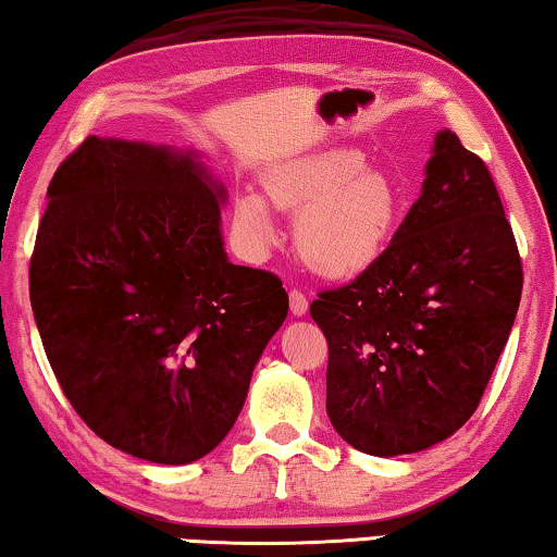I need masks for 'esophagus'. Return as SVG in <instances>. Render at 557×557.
<instances>
[{"instance_id":"esophagus-1","label":"esophagus","mask_w":557,"mask_h":557,"mask_svg":"<svg viewBox=\"0 0 557 557\" xmlns=\"http://www.w3.org/2000/svg\"><path fill=\"white\" fill-rule=\"evenodd\" d=\"M288 306H292L294 317H304V313L309 311V298L298 292V288H292V294H288Z\"/></svg>"}]
</instances>
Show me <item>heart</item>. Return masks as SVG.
<instances>
[{
    "label": "heart",
    "mask_w": 557,
    "mask_h": 557,
    "mask_svg": "<svg viewBox=\"0 0 557 557\" xmlns=\"http://www.w3.org/2000/svg\"><path fill=\"white\" fill-rule=\"evenodd\" d=\"M281 211L298 213L296 248L324 276H354L372 265L401 219L399 183L382 168L364 165L357 150H326L296 160L265 178ZM233 221L253 251L276 240L269 206L259 193H240Z\"/></svg>",
    "instance_id": "b5f03b06"
}]
</instances>
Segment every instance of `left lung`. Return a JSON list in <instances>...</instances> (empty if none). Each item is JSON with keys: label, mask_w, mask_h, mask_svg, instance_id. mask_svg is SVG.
I'll return each mask as SVG.
<instances>
[{"label": "left lung", "mask_w": 557, "mask_h": 557, "mask_svg": "<svg viewBox=\"0 0 557 557\" xmlns=\"http://www.w3.org/2000/svg\"><path fill=\"white\" fill-rule=\"evenodd\" d=\"M520 294L522 261L493 175L442 131L392 244L309 309L329 344L334 430L374 457L455 434L485 394Z\"/></svg>", "instance_id": "8db88e82"}]
</instances>
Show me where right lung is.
Segmentation results:
<instances>
[{
	"mask_svg": "<svg viewBox=\"0 0 557 557\" xmlns=\"http://www.w3.org/2000/svg\"><path fill=\"white\" fill-rule=\"evenodd\" d=\"M47 198L29 301L64 397L127 455L196 462L284 324L281 278L228 261L225 190L193 152L90 135Z\"/></svg>",
	"mask_w": 557,
	"mask_h": 557,
	"instance_id": "1",
	"label": "right lung"
}]
</instances>
